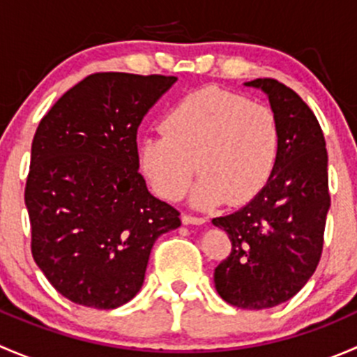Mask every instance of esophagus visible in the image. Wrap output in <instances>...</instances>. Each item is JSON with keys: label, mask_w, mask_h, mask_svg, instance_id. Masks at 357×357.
Masks as SVG:
<instances>
[{"label": "esophagus", "mask_w": 357, "mask_h": 357, "mask_svg": "<svg viewBox=\"0 0 357 357\" xmlns=\"http://www.w3.org/2000/svg\"><path fill=\"white\" fill-rule=\"evenodd\" d=\"M181 221H183V225H197V226H200V225H204L205 219L204 218H197V215L183 214L181 215Z\"/></svg>", "instance_id": "obj_1"}]
</instances>
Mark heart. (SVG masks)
<instances>
[{"mask_svg":"<svg viewBox=\"0 0 357 357\" xmlns=\"http://www.w3.org/2000/svg\"><path fill=\"white\" fill-rule=\"evenodd\" d=\"M164 135L143 136L139 169L162 199L179 200L193 188L192 205H245L261 193L280 155L275 112L221 88L185 96L165 114ZM197 167H195V162Z\"/></svg>","mask_w":357,"mask_h":357,"instance_id":"b5f03b06","label":"heart"}]
</instances>
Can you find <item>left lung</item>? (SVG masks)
<instances>
[{
  "label": "left lung",
  "instance_id": "1",
  "mask_svg": "<svg viewBox=\"0 0 357 357\" xmlns=\"http://www.w3.org/2000/svg\"><path fill=\"white\" fill-rule=\"evenodd\" d=\"M280 126L273 176L254 200L212 219L231 240V254L214 269V285L228 304L250 311L294 297L316 271L330 208L328 153L312 110L276 79H254Z\"/></svg>",
  "mask_w": 357,
  "mask_h": 357
}]
</instances>
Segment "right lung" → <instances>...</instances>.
Wrapping results in <instances>:
<instances>
[{
  "label": "right lung",
  "instance_id": "add662e5",
  "mask_svg": "<svg viewBox=\"0 0 357 357\" xmlns=\"http://www.w3.org/2000/svg\"><path fill=\"white\" fill-rule=\"evenodd\" d=\"M178 77L91 74L41 119L32 139L25 205L32 257L60 295L115 309L143 285L153 243L179 212L139 174L136 132Z\"/></svg>",
  "mask_w": 357,
  "mask_h": 357
}]
</instances>
